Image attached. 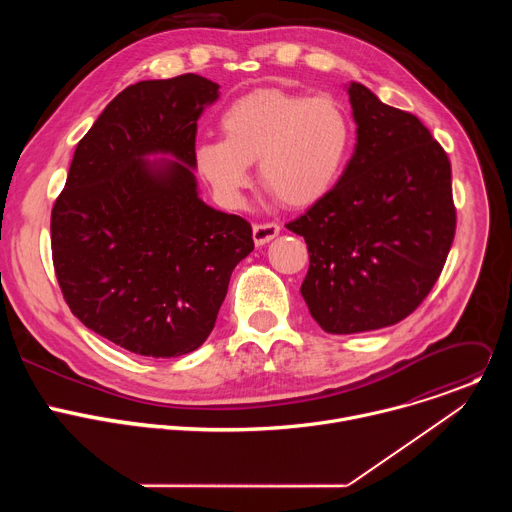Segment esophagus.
<instances>
[{"label": "esophagus", "instance_id": "1", "mask_svg": "<svg viewBox=\"0 0 512 512\" xmlns=\"http://www.w3.org/2000/svg\"><path fill=\"white\" fill-rule=\"evenodd\" d=\"M277 235H279V225H275V223H263V225L253 227L255 245H265V243L273 241Z\"/></svg>", "mask_w": 512, "mask_h": 512}]
</instances>
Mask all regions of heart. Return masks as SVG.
Masks as SVG:
<instances>
[{"label": "heart", "mask_w": 512, "mask_h": 512, "mask_svg": "<svg viewBox=\"0 0 512 512\" xmlns=\"http://www.w3.org/2000/svg\"><path fill=\"white\" fill-rule=\"evenodd\" d=\"M218 127L223 139L198 141L192 166L227 208L243 206L253 162L285 206H314L334 190L352 150V121L332 97L259 89L227 105Z\"/></svg>", "instance_id": "1"}]
</instances>
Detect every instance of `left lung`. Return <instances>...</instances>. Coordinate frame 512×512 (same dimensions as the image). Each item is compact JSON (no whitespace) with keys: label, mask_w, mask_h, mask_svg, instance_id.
<instances>
[{"label":"left lung","mask_w":512,"mask_h":512,"mask_svg":"<svg viewBox=\"0 0 512 512\" xmlns=\"http://www.w3.org/2000/svg\"><path fill=\"white\" fill-rule=\"evenodd\" d=\"M356 145L334 190L285 227L304 237L302 296L328 334L407 318L440 277L456 233L452 168L411 113L346 85Z\"/></svg>","instance_id":"8db88e82"}]
</instances>
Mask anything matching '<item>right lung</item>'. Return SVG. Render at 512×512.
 <instances>
[{
  "instance_id": "right-lung-1",
  "label": "right lung",
  "mask_w": 512,
  "mask_h": 512,
  "mask_svg": "<svg viewBox=\"0 0 512 512\" xmlns=\"http://www.w3.org/2000/svg\"><path fill=\"white\" fill-rule=\"evenodd\" d=\"M218 89L182 75L121 91L79 141L52 208L70 312L141 356L196 350L255 247L245 218L208 206L194 176L196 123Z\"/></svg>"
}]
</instances>
